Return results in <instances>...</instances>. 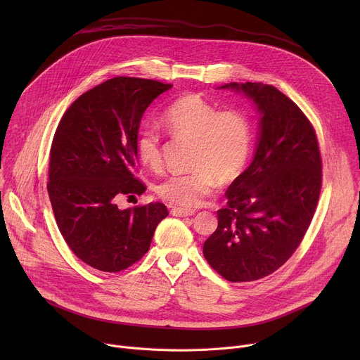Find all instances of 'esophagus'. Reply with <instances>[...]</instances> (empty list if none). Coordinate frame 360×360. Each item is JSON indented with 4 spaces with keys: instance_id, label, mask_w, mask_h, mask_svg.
Returning a JSON list of instances; mask_svg holds the SVG:
<instances>
[{
    "instance_id": "1",
    "label": "esophagus",
    "mask_w": 360,
    "mask_h": 360,
    "mask_svg": "<svg viewBox=\"0 0 360 360\" xmlns=\"http://www.w3.org/2000/svg\"><path fill=\"white\" fill-rule=\"evenodd\" d=\"M171 214L174 217H181V218H186V217H192L195 215V211L192 210H184V208H172Z\"/></svg>"
}]
</instances>
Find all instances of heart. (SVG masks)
Wrapping results in <instances>:
<instances>
[{
    "mask_svg": "<svg viewBox=\"0 0 360 360\" xmlns=\"http://www.w3.org/2000/svg\"><path fill=\"white\" fill-rule=\"evenodd\" d=\"M161 120L172 134L195 142V171L171 175L157 186L158 196L165 202L196 208L215 191L218 181L229 184L243 172L252 143L250 121L243 111H218L200 95L185 94L162 112ZM135 149L143 167H161V135L155 128L143 127L138 132Z\"/></svg>",
    "mask_w": 360,
    "mask_h": 360,
    "instance_id": "obj_1",
    "label": "heart"
}]
</instances>
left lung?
I'll list each match as a JSON object with an SVG mask.
<instances>
[{
  "instance_id": "left-lung-1",
  "label": "left lung",
  "mask_w": 360,
  "mask_h": 360,
  "mask_svg": "<svg viewBox=\"0 0 360 360\" xmlns=\"http://www.w3.org/2000/svg\"><path fill=\"white\" fill-rule=\"evenodd\" d=\"M221 89L245 94L261 121L253 160L229 185L203 256L226 281L250 282L281 268L302 242L321 193L322 160L312 124L279 89L262 82Z\"/></svg>"
}]
</instances>
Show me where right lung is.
<instances>
[{
  "instance_id": "add662e5",
  "label": "right lung",
  "mask_w": 360,
  "mask_h": 360,
  "mask_svg": "<svg viewBox=\"0 0 360 360\" xmlns=\"http://www.w3.org/2000/svg\"><path fill=\"white\" fill-rule=\"evenodd\" d=\"M172 88L115 77L82 94L64 114L49 152L48 195L67 245L86 265L121 272L148 252L168 217L161 202L120 210L121 195H141L135 142L150 102Z\"/></svg>"
}]
</instances>
